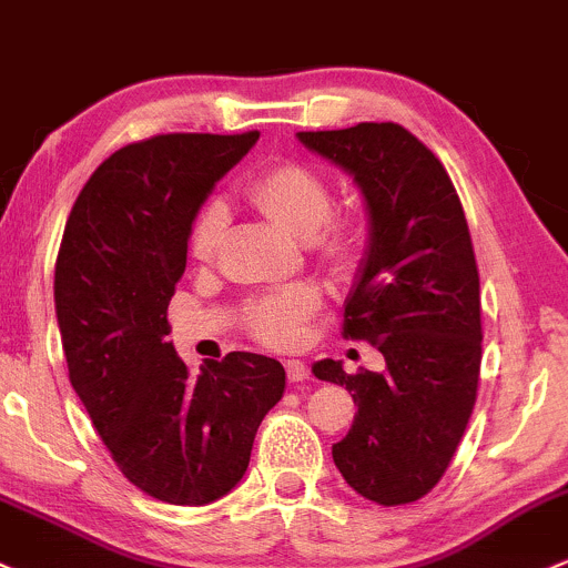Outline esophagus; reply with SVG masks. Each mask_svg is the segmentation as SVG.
<instances>
[{"instance_id":"obj_1","label":"esophagus","mask_w":568,"mask_h":568,"mask_svg":"<svg viewBox=\"0 0 568 568\" xmlns=\"http://www.w3.org/2000/svg\"><path fill=\"white\" fill-rule=\"evenodd\" d=\"M285 372H288V379L291 383H302V379H307V364L304 361H296V358H288L285 361Z\"/></svg>"}]
</instances>
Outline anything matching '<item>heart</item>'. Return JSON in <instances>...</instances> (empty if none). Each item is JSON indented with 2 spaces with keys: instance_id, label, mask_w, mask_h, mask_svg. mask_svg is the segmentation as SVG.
Here are the masks:
<instances>
[{
  "instance_id": "obj_1",
  "label": "heart",
  "mask_w": 568,
  "mask_h": 568,
  "mask_svg": "<svg viewBox=\"0 0 568 568\" xmlns=\"http://www.w3.org/2000/svg\"><path fill=\"white\" fill-rule=\"evenodd\" d=\"M247 199L277 226L296 236H313L332 215V191L326 178L307 164L283 161L264 170L247 185ZM226 234V210L221 204H207L191 226V255L210 261L221 247ZM321 251L334 264H351L355 253V234L345 223H336L321 240ZM321 307V291L310 283L272 294L251 307V328L264 342L277 347L296 345L302 336V323Z\"/></svg>"
}]
</instances>
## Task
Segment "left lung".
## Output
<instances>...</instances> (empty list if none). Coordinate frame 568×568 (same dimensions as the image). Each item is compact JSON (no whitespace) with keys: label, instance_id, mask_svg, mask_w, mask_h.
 Wrapping results in <instances>:
<instances>
[{"label":"left lung","instance_id":"1","mask_svg":"<svg viewBox=\"0 0 568 568\" xmlns=\"http://www.w3.org/2000/svg\"><path fill=\"white\" fill-rule=\"evenodd\" d=\"M296 140L351 174L369 221L345 336L377 347L385 369L347 375L342 361L313 364L358 407L332 447L334 464L369 501H417L445 475L477 398L479 274L464 207L439 159L398 123Z\"/></svg>","mask_w":568,"mask_h":568}]
</instances>
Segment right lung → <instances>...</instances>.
<instances>
[{"label":"right lung","instance_id":"add662e5","mask_svg":"<svg viewBox=\"0 0 568 568\" xmlns=\"http://www.w3.org/2000/svg\"><path fill=\"white\" fill-rule=\"evenodd\" d=\"M258 142L159 134L110 155L74 202L55 258V317L70 383L118 469L142 494L204 507L240 485L285 369L229 353L191 375L166 307L191 226L215 183Z\"/></svg>","mask_w":568,"mask_h":568}]
</instances>
